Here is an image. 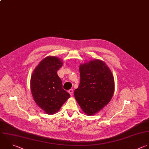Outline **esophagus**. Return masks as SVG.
<instances>
[{"instance_id": "1", "label": "esophagus", "mask_w": 149, "mask_h": 149, "mask_svg": "<svg viewBox=\"0 0 149 149\" xmlns=\"http://www.w3.org/2000/svg\"><path fill=\"white\" fill-rule=\"evenodd\" d=\"M68 92H69V93L70 94V95L71 96H72V95H73V90L72 89H70V90L68 91Z\"/></svg>"}]
</instances>
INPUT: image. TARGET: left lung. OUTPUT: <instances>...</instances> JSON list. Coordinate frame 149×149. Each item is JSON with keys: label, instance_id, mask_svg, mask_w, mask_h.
I'll return each instance as SVG.
<instances>
[{"label": "left lung", "instance_id": "8db88e82", "mask_svg": "<svg viewBox=\"0 0 149 149\" xmlns=\"http://www.w3.org/2000/svg\"><path fill=\"white\" fill-rule=\"evenodd\" d=\"M80 82L74 95L87 115H94L111 101L115 90L111 70L102 61L94 59L80 64Z\"/></svg>", "mask_w": 149, "mask_h": 149}]
</instances>
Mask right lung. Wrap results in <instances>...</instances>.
<instances>
[{"mask_svg":"<svg viewBox=\"0 0 149 149\" xmlns=\"http://www.w3.org/2000/svg\"><path fill=\"white\" fill-rule=\"evenodd\" d=\"M63 61L56 56H48L34 69L31 76V94L37 105L46 113L52 115L61 109L70 97L62 88V83L57 71Z\"/></svg>","mask_w":149,"mask_h":149,"instance_id":"1","label":"right lung"}]
</instances>
